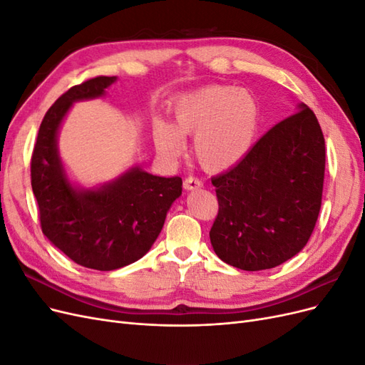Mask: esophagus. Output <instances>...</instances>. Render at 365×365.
<instances>
[{
  "label": "esophagus",
  "instance_id": "esophagus-1",
  "mask_svg": "<svg viewBox=\"0 0 365 365\" xmlns=\"http://www.w3.org/2000/svg\"><path fill=\"white\" fill-rule=\"evenodd\" d=\"M202 185H204V182L200 178H196V176H187V178L184 180L185 190H197V189H201Z\"/></svg>",
  "mask_w": 365,
  "mask_h": 365
}]
</instances>
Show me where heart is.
<instances>
[{"label":"heart","mask_w":365,"mask_h":365,"mask_svg":"<svg viewBox=\"0 0 365 365\" xmlns=\"http://www.w3.org/2000/svg\"><path fill=\"white\" fill-rule=\"evenodd\" d=\"M175 128L157 121L153 138L164 157H178L182 135H193L195 155L208 170L233 168L250 152L260 111L248 91L213 85L185 94L173 108Z\"/></svg>","instance_id":"1"}]
</instances>
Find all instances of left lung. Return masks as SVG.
Listing matches in <instances>:
<instances>
[{
    "instance_id": "left-lung-1",
    "label": "left lung",
    "mask_w": 365,
    "mask_h": 365,
    "mask_svg": "<svg viewBox=\"0 0 365 365\" xmlns=\"http://www.w3.org/2000/svg\"><path fill=\"white\" fill-rule=\"evenodd\" d=\"M324 135L312 109L272 126L233 169L212 178L217 257L244 271L279 267L307 244L322 208Z\"/></svg>"
}]
</instances>
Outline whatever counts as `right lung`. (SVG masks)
Masks as SVG:
<instances>
[{
	"instance_id": "right-lung-1",
	"label": "right lung",
	"mask_w": 365,
	"mask_h": 365,
	"mask_svg": "<svg viewBox=\"0 0 365 365\" xmlns=\"http://www.w3.org/2000/svg\"><path fill=\"white\" fill-rule=\"evenodd\" d=\"M114 82V76H97L63 93L43 115L30 164L42 233L73 262L97 271L145 256L182 190L180 176L163 178L138 168L97 190H76L68 182L56 146L61 121L73 102L103 96Z\"/></svg>"
}]
</instances>
